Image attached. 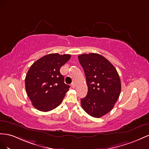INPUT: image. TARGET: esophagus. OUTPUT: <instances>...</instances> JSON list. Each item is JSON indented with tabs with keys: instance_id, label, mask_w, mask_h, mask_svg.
I'll use <instances>...</instances> for the list:
<instances>
[{
	"instance_id": "34e87169",
	"label": "esophagus",
	"mask_w": 149,
	"mask_h": 149,
	"mask_svg": "<svg viewBox=\"0 0 149 149\" xmlns=\"http://www.w3.org/2000/svg\"><path fill=\"white\" fill-rule=\"evenodd\" d=\"M75 86H76L75 83V82H72V85H71V87L74 88L75 87Z\"/></svg>"
}]
</instances>
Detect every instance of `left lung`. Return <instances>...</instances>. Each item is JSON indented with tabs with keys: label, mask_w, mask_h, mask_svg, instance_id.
Listing matches in <instances>:
<instances>
[{
	"label": "left lung",
	"mask_w": 149,
	"mask_h": 149,
	"mask_svg": "<svg viewBox=\"0 0 149 149\" xmlns=\"http://www.w3.org/2000/svg\"><path fill=\"white\" fill-rule=\"evenodd\" d=\"M78 58L88 87L87 95L80 101L82 107L92 117H102L112 110L119 97V75L112 63L100 54H84Z\"/></svg>",
	"instance_id": "obj_1"
}]
</instances>
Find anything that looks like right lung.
Segmentation results:
<instances>
[{
	"mask_svg": "<svg viewBox=\"0 0 149 149\" xmlns=\"http://www.w3.org/2000/svg\"><path fill=\"white\" fill-rule=\"evenodd\" d=\"M70 57L69 54H48L30 67L25 79V89L37 110L50 111L61 104L70 86L64 83L60 69Z\"/></svg>",
	"mask_w": 149,
	"mask_h": 149,
	"instance_id": "right-lung-1",
	"label": "right lung"
}]
</instances>
